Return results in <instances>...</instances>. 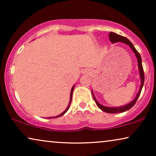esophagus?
I'll list each match as a JSON object with an SVG mask.
<instances>
[{
	"instance_id": "obj_1",
	"label": "esophagus",
	"mask_w": 156,
	"mask_h": 156,
	"mask_svg": "<svg viewBox=\"0 0 156 156\" xmlns=\"http://www.w3.org/2000/svg\"><path fill=\"white\" fill-rule=\"evenodd\" d=\"M89 72H89V70H88V71H87V70H86V71H84V73H85V74H87V73H89Z\"/></svg>"
}]
</instances>
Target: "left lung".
<instances>
[{"instance_id":"8db88e82","label":"left lung","mask_w":156,"mask_h":156,"mask_svg":"<svg viewBox=\"0 0 156 156\" xmlns=\"http://www.w3.org/2000/svg\"><path fill=\"white\" fill-rule=\"evenodd\" d=\"M108 37H109V40L112 42V43H115V42H123V43L128 44V45L132 49V50H133V52L136 55V58H137L138 69H139V74H140V83H141V84H140V87L139 91H138V92L137 94V95H136V97H135V99H134L132 101L130 102V103L126 104V105L119 106V107H107V106H104L103 105H101V104H100L99 102L97 101V99H96V98L94 97V95L92 91H91L94 99L96 104H97V106L100 108V109L102 110L104 112L109 113V114H116V113L124 112L126 111L129 110L130 108H132L134 106V104H136V101H137L138 98L139 97L140 92H141L143 86H144V84L145 76H144V69H143V66H142L141 57H140V54L138 53V51L136 50V48H134V46L133 45V44L131 43V41H130L129 39H127L126 37H123V36L121 35H119L116 33H112V32H110V33L108 34Z\"/></svg>"}]
</instances>
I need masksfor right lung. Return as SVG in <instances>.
<instances>
[{
    "mask_svg": "<svg viewBox=\"0 0 156 156\" xmlns=\"http://www.w3.org/2000/svg\"><path fill=\"white\" fill-rule=\"evenodd\" d=\"M74 86H73V87H72V89H71V92H70V100H69V105H68V106H67V108H66L65 109V111L64 112H62V114H60L59 115H58V116H55V117H49V119H52V118H57V117H59V116H63L64 114H65L66 112H67V110L69 109V105H70V104H71V101H72V93H73V91H74Z\"/></svg>",
    "mask_w": 156,
    "mask_h": 156,
    "instance_id": "right-lung-1",
    "label": "right lung"
}]
</instances>
